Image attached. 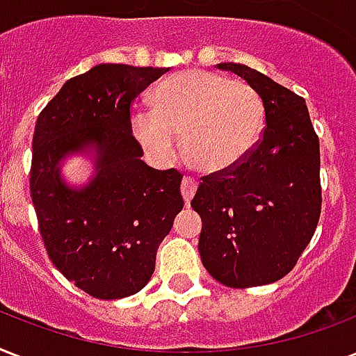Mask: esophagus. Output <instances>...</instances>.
Listing matches in <instances>:
<instances>
[{"label":"esophagus","instance_id":"34e87169","mask_svg":"<svg viewBox=\"0 0 356 356\" xmlns=\"http://www.w3.org/2000/svg\"><path fill=\"white\" fill-rule=\"evenodd\" d=\"M195 190H197V183H195L192 177H184L183 179V184H181V194L184 197V203L188 205L192 197H194Z\"/></svg>","mask_w":356,"mask_h":356}]
</instances>
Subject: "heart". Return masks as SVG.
I'll list each match as a JSON object with an SVG mask.
<instances>
[{"label":"heart","instance_id":"obj_1","mask_svg":"<svg viewBox=\"0 0 356 356\" xmlns=\"http://www.w3.org/2000/svg\"><path fill=\"white\" fill-rule=\"evenodd\" d=\"M131 127L155 161H170L181 136L184 161L218 175L251 153L264 127V103L248 83L184 70L153 90V108H134Z\"/></svg>","mask_w":356,"mask_h":356}]
</instances>
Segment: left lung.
I'll return each instance as SVG.
<instances>
[{
	"mask_svg": "<svg viewBox=\"0 0 356 356\" xmlns=\"http://www.w3.org/2000/svg\"><path fill=\"white\" fill-rule=\"evenodd\" d=\"M259 92L266 127L234 170L207 175L192 209L201 216V262L229 288L270 284L292 270L321 212L320 140L303 97L245 64L222 63Z\"/></svg>",
	"mask_w": 356,
	"mask_h": 356,
	"instance_id": "8db88e82",
	"label": "left lung"
}]
</instances>
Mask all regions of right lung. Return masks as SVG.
<instances>
[{
	"label": "right lung",
	"mask_w": 356,
	"mask_h": 356,
	"mask_svg": "<svg viewBox=\"0 0 356 356\" xmlns=\"http://www.w3.org/2000/svg\"><path fill=\"white\" fill-rule=\"evenodd\" d=\"M166 72L97 64L66 81L36 120L29 184L42 240L55 268L92 298L140 292L183 211V175L140 161L131 127L133 99ZM72 154L95 162L83 187L62 177Z\"/></svg>",
	"instance_id": "add662e5"
}]
</instances>
